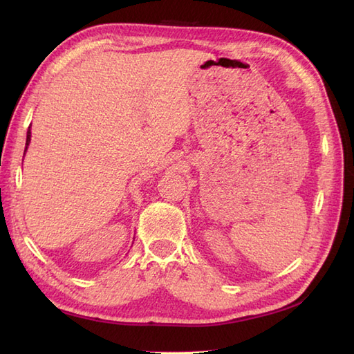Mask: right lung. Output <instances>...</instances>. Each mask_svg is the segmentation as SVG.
<instances>
[{"instance_id":"1","label":"right lung","mask_w":354,"mask_h":354,"mask_svg":"<svg viewBox=\"0 0 354 354\" xmlns=\"http://www.w3.org/2000/svg\"><path fill=\"white\" fill-rule=\"evenodd\" d=\"M30 138H32V132H30V127H28V131H27V140H26V150H24V155H26V152H27V147H28V145H30Z\"/></svg>"}]
</instances>
